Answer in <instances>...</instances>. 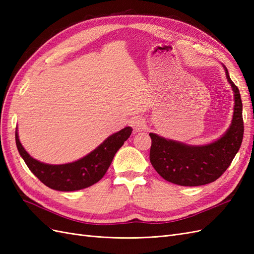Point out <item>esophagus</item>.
<instances>
[{
    "instance_id": "obj_1",
    "label": "esophagus",
    "mask_w": 254,
    "mask_h": 254,
    "mask_svg": "<svg viewBox=\"0 0 254 254\" xmlns=\"http://www.w3.org/2000/svg\"><path fill=\"white\" fill-rule=\"evenodd\" d=\"M130 126L133 128L134 132H140L142 130L145 129L146 123L145 120L142 117H134L131 120H130Z\"/></svg>"
}]
</instances>
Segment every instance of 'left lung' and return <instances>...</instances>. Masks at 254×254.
<instances>
[{
	"instance_id": "8db88e82",
	"label": "left lung",
	"mask_w": 254,
	"mask_h": 254,
	"mask_svg": "<svg viewBox=\"0 0 254 254\" xmlns=\"http://www.w3.org/2000/svg\"><path fill=\"white\" fill-rule=\"evenodd\" d=\"M224 67L234 92L233 119L224 135L213 143L193 146L149 133L150 163L166 181L182 187H198L214 182L226 172L240 150L244 136L242 98L227 67Z\"/></svg>"
}]
</instances>
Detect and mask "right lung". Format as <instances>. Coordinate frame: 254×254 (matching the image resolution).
Here are the masks:
<instances>
[{"mask_svg": "<svg viewBox=\"0 0 254 254\" xmlns=\"http://www.w3.org/2000/svg\"><path fill=\"white\" fill-rule=\"evenodd\" d=\"M132 132L131 127H125L113 133L89 155L72 163L53 165L40 162L28 155L20 143L16 131V144L20 156L38 179L50 189L72 191L86 189L98 182L105 176L113 157Z\"/></svg>", "mask_w": 254, "mask_h": 254, "instance_id": "add662e5", "label": "right lung"}]
</instances>
